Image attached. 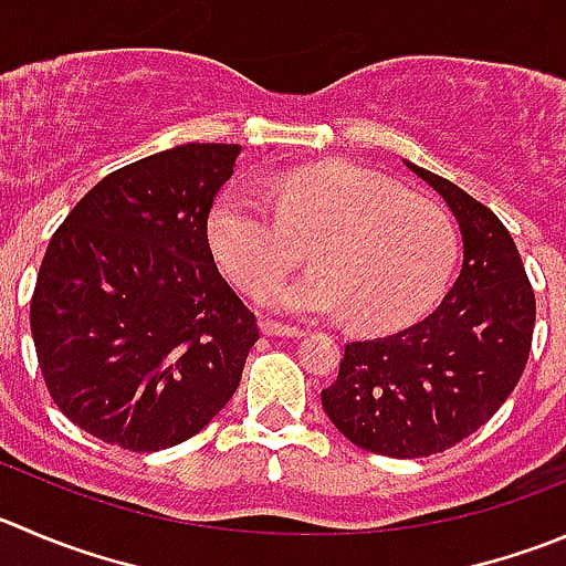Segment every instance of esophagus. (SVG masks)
<instances>
[{
    "label": "esophagus",
    "instance_id": "1",
    "mask_svg": "<svg viewBox=\"0 0 566 566\" xmlns=\"http://www.w3.org/2000/svg\"><path fill=\"white\" fill-rule=\"evenodd\" d=\"M261 333L263 336H286V338H303L305 331H300V327H292V325H283V322H274V319H263L261 322Z\"/></svg>",
    "mask_w": 566,
    "mask_h": 566
}]
</instances>
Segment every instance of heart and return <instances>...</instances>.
Returning a JSON list of instances; mask_svg holds the SVG:
<instances>
[{
    "label": "heart",
    "instance_id": "1",
    "mask_svg": "<svg viewBox=\"0 0 566 566\" xmlns=\"http://www.w3.org/2000/svg\"><path fill=\"white\" fill-rule=\"evenodd\" d=\"M277 211L247 186H230L208 217L219 266L241 289L265 286L312 244L317 269L258 292L292 316H349L360 331L411 325L441 297L459 258L448 211L360 166L294 169L274 186Z\"/></svg>",
    "mask_w": 566,
    "mask_h": 566
}]
</instances>
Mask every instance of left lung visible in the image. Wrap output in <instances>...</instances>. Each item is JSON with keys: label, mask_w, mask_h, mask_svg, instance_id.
Here are the masks:
<instances>
[{"label": "left lung", "mask_w": 566, "mask_h": 566, "mask_svg": "<svg viewBox=\"0 0 566 566\" xmlns=\"http://www.w3.org/2000/svg\"><path fill=\"white\" fill-rule=\"evenodd\" d=\"M406 166L453 211L464 263L422 322L344 347L322 408L369 453L424 459L455 448L509 400L528 364L536 300L505 224L455 182Z\"/></svg>", "instance_id": "1"}]
</instances>
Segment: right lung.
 <instances>
[{
	"mask_svg": "<svg viewBox=\"0 0 566 566\" xmlns=\"http://www.w3.org/2000/svg\"><path fill=\"white\" fill-rule=\"evenodd\" d=\"M239 144H180L102 177L52 235L30 303L55 406L107 444L155 453L239 389L255 314L208 244Z\"/></svg>",
	"mask_w": 566,
	"mask_h": 566,
	"instance_id": "obj_1",
	"label": "right lung"
}]
</instances>
